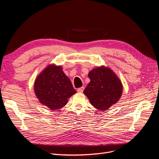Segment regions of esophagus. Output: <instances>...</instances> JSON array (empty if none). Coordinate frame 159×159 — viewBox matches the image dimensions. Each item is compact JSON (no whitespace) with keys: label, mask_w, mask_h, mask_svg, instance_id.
Instances as JSON below:
<instances>
[{"label":"esophagus","mask_w":159,"mask_h":159,"mask_svg":"<svg viewBox=\"0 0 159 159\" xmlns=\"http://www.w3.org/2000/svg\"><path fill=\"white\" fill-rule=\"evenodd\" d=\"M84 87H81V88L77 89V91L79 93H82L83 91H84Z\"/></svg>","instance_id":"obj_1"}]
</instances>
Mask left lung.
Wrapping results in <instances>:
<instances>
[{
  "label": "left lung",
  "mask_w": 159,
  "mask_h": 159,
  "mask_svg": "<svg viewBox=\"0 0 159 159\" xmlns=\"http://www.w3.org/2000/svg\"><path fill=\"white\" fill-rule=\"evenodd\" d=\"M88 77L90 82L84 93L96 109L105 111L119 101L122 93V84L110 68L98 67L89 72Z\"/></svg>",
  "instance_id": "left-lung-1"
}]
</instances>
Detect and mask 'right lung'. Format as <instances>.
I'll list each match as a JSON object with an SVG mask.
<instances>
[{
  "instance_id": "add662e5",
  "label": "right lung",
  "mask_w": 159,
  "mask_h": 159,
  "mask_svg": "<svg viewBox=\"0 0 159 159\" xmlns=\"http://www.w3.org/2000/svg\"><path fill=\"white\" fill-rule=\"evenodd\" d=\"M35 93L40 102L52 110L64 107L77 92L61 66H48L36 78Z\"/></svg>"
}]
</instances>
